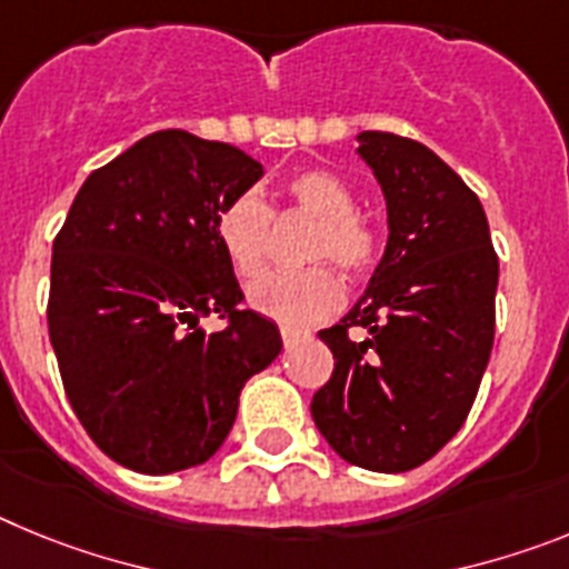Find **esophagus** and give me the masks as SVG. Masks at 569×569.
<instances>
[{"mask_svg":"<svg viewBox=\"0 0 569 569\" xmlns=\"http://www.w3.org/2000/svg\"><path fill=\"white\" fill-rule=\"evenodd\" d=\"M308 330L301 328H290V325H281V341H284V347H293L296 341L308 339Z\"/></svg>","mask_w":569,"mask_h":569,"instance_id":"obj_1","label":"esophagus"}]
</instances>
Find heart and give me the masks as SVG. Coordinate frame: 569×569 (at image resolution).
I'll use <instances>...</instances> for the list:
<instances>
[{
    "label": "heart",
    "mask_w": 569,
    "mask_h": 569,
    "mask_svg": "<svg viewBox=\"0 0 569 569\" xmlns=\"http://www.w3.org/2000/svg\"><path fill=\"white\" fill-rule=\"evenodd\" d=\"M284 204L316 219L305 259L333 261L347 276H367L381 259V230L370 216L356 210V190L333 170H301L290 176ZM273 210L256 190L233 196L216 213V239L241 279L261 270L270 244ZM341 279L328 264L305 270H270L248 288V301L268 319L299 328L313 325L341 305Z\"/></svg>",
    "instance_id": "1"
}]
</instances>
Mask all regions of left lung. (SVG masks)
<instances>
[{"label":"left lung","mask_w":569,"mask_h":569,"mask_svg":"<svg viewBox=\"0 0 569 569\" xmlns=\"http://www.w3.org/2000/svg\"><path fill=\"white\" fill-rule=\"evenodd\" d=\"M359 156L381 184L390 236L365 296L319 333L336 367L310 413L345 461L405 472L433 459L476 401L496 333L499 256L479 196L433 150L365 130Z\"/></svg>","instance_id":"8db88e82"}]
</instances>
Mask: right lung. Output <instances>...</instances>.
Returning <instances> with one entry per match:
<instances>
[{"label": "right lung", "instance_id": "1", "mask_svg": "<svg viewBox=\"0 0 569 569\" xmlns=\"http://www.w3.org/2000/svg\"><path fill=\"white\" fill-rule=\"evenodd\" d=\"M244 150L159 130L93 170L53 241L48 333L64 393L116 465L164 476L228 439L244 381L281 353L241 305L216 213L261 179ZM216 312L219 335L198 328Z\"/></svg>", "mask_w": 569, "mask_h": 569}]
</instances>
